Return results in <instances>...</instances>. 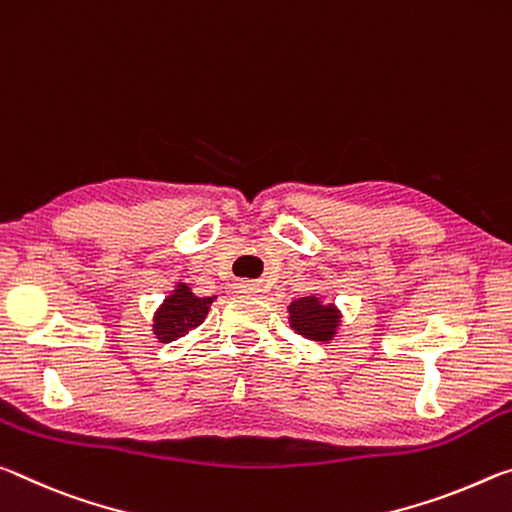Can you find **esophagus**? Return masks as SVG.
<instances>
[{"instance_id": "obj_1", "label": "esophagus", "mask_w": 512, "mask_h": 512, "mask_svg": "<svg viewBox=\"0 0 512 512\" xmlns=\"http://www.w3.org/2000/svg\"><path fill=\"white\" fill-rule=\"evenodd\" d=\"M238 288H240L242 292H247V295H258V292L263 290V288H261V281H240Z\"/></svg>"}]
</instances>
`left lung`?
<instances>
[{"label":"left lung","mask_w":512,"mask_h":512,"mask_svg":"<svg viewBox=\"0 0 512 512\" xmlns=\"http://www.w3.org/2000/svg\"><path fill=\"white\" fill-rule=\"evenodd\" d=\"M288 322L290 329L306 340L331 342L340 329L342 313L333 301H324L320 295H306L288 306Z\"/></svg>","instance_id":"left-lung-1"}]
</instances>
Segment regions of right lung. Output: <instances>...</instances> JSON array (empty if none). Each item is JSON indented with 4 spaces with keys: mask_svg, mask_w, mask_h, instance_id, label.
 I'll list each match as a JSON object with an SVG mask.
<instances>
[{
    "mask_svg": "<svg viewBox=\"0 0 512 512\" xmlns=\"http://www.w3.org/2000/svg\"><path fill=\"white\" fill-rule=\"evenodd\" d=\"M217 297H197L188 283L177 281V286L156 308L152 331L158 342H172L188 335L206 320L208 308Z\"/></svg>",
    "mask_w": 512,
    "mask_h": 512,
    "instance_id": "obj_1",
    "label": "right lung"
}]
</instances>
